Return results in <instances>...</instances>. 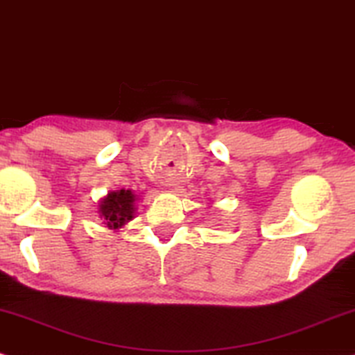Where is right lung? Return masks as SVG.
Wrapping results in <instances>:
<instances>
[{
	"instance_id": "add662e5",
	"label": "right lung",
	"mask_w": 355,
	"mask_h": 355,
	"mask_svg": "<svg viewBox=\"0 0 355 355\" xmlns=\"http://www.w3.org/2000/svg\"><path fill=\"white\" fill-rule=\"evenodd\" d=\"M135 202L137 195L132 190H114L109 191L104 198H101L99 208V218L102 223L107 226L109 230H121L135 215Z\"/></svg>"
}]
</instances>
